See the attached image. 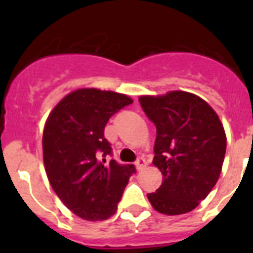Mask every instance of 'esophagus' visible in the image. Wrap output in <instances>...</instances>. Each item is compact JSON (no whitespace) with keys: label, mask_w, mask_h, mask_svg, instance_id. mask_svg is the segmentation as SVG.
<instances>
[{"label":"esophagus","mask_w":253,"mask_h":253,"mask_svg":"<svg viewBox=\"0 0 253 253\" xmlns=\"http://www.w3.org/2000/svg\"><path fill=\"white\" fill-rule=\"evenodd\" d=\"M146 166H147L146 158L138 157L137 161H135V167H137L138 171H142V169H146Z\"/></svg>","instance_id":"obj_1"}]
</instances>
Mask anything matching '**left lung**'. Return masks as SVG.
I'll list each match as a JSON object with an SVG mask.
<instances>
[{"mask_svg":"<svg viewBox=\"0 0 253 253\" xmlns=\"http://www.w3.org/2000/svg\"><path fill=\"white\" fill-rule=\"evenodd\" d=\"M139 102L156 125L153 165L163 175L160 189L147 198L162 214L189 213L218 181L227 148L224 128L211 106L194 93L140 96Z\"/></svg>","mask_w":253,"mask_h":253,"instance_id":"8db88e82","label":"left lung"}]
</instances>
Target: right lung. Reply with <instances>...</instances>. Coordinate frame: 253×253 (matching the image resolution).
Listing matches in <instances>:
<instances>
[{
  "label": "right lung",
  "instance_id": "1",
  "mask_svg": "<svg viewBox=\"0 0 253 253\" xmlns=\"http://www.w3.org/2000/svg\"><path fill=\"white\" fill-rule=\"evenodd\" d=\"M133 100L97 88L68 93L51 110L43 131L46 176L58 198L80 218L96 222L114 215L135 172L134 165L107 160L113 154L104 129Z\"/></svg>",
  "mask_w": 253,
  "mask_h": 253
}]
</instances>
